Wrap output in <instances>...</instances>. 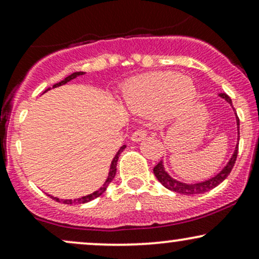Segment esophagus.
Wrapping results in <instances>:
<instances>
[{
  "mask_svg": "<svg viewBox=\"0 0 259 259\" xmlns=\"http://www.w3.org/2000/svg\"><path fill=\"white\" fill-rule=\"evenodd\" d=\"M145 136H146V130L138 129L133 133L132 140L133 141H141L142 139H145Z\"/></svg>",
  "mask_w": 259,
  "mask_h": 259,
  "instance_id": "34e87169",
  "label": "esophagus"
}]
</instances>
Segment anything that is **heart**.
Returning <instances> with one entry per match:
<instances>
[{
  "mask_svg": "<svg viewBox=\"0 0 259 259\" xmlns=\"http://www.w3.org/2000/svg\"><path fill=\"white\" fill-rule=\"evenodd\" d=\"M196 88L192 80L175 73H151L136 76L124 86L123 96L130 107L140 111L159 108L163 118L183 112L192 102Z\"/></svg>",
  "mask_w": 259,
  "mask_h": 259,
  "instance_id": "1",
  "label": "heart"
}]
</instances>
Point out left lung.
<instances>
[{
    "label": "left lung",
    "mask_w": 259,
    "mask_h": 259,
    "mask_svg": "<svg viewBox=\"0 0 259 259\" xmlns=\"http://www.w3.org/2000/svg\"><path fill=\"white\" fill-rule=\"evenodd\" d=\"M219 95H221L223 99L227 100L228 102L230 103V105H233V102H231V99L228 96L227 94H219ZM236 118H237V129H240V127H239L240 119H239V117H237V115H236ZM237 151H239V144H237L236 148H235V152L233 154V157H231V159L229 160V163L227 165H225V168L223 169L221 173L217 175V177L212 178V179L203 181V183L184 184V183H179V181L171 179V178L169 177L167 173H165L164 168H163L162 162H159L158 164L154 165L153 173H154V175H156L157 180H158L159 183L162 184V185L164 187H167V189L171 190V191L179 192V194H183V195L204 194V192L210 191L212 189H214L215 186H218L219 184L223 183V181L227 179L228 175L230 174L231 170H233L235 162H236Z\"/></svg>",
    "instance_id": "8db88e82"
}]
</instances>
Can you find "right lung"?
Listing matches in <instances>:
<instances>
[{
    "instance_id": "right-lung-1",
    "label": "right lung",
    "mask_w": 259,
    "mask_h": 259,
    "mask_svg": "<svg viewBox=\"0 0 259 259\" xmlns=\"http://www.w3.org/2000/svg\"><path fill=\"white\" fill-rule=\"evenodd\" d=\"M82 74H84V72H76V73L70 74L69 76H67V78H65L64 80H62L61 82H57V84L53 85V88H57V86H61V85L67 84L68 81H70V80L75 79L76 76L82 75ZM49 90H50V88L47 89L46 91H49ZM46 91H45V92H46ZM124 148H125V146H121L120 150L118 151V153L115 154L114 158H113L112 164H111V169H109V175H108V178H107L106 183L103 184V186L100 187V190H97V191H95L94 194L88 195V196H84V197H81V198H75V200H59V198H57V197H52V196H51V198H53V200H55L56 202H61V203H65V204H80V203H86V202H89V201L94 200V198L99 197V196H101V195L103 194V192L106 191V189H107V187H108L109 184H111V181H112L113 179H114L115 171H117V162H118V158H119L120 153L123 152Z\"/></svg>"
}]
</instances>
